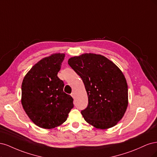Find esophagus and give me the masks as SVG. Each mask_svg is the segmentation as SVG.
<instances>
[{
  "instance_id": "obj_1",
  "label": "esophagus",
  "mask_w": 157,
  "mask_h": 157,
  "mask_svg": "<svg viewBox=\"0 0 157 157\" xmlns=\"http://www.w3.org/2000/svg\"><path fill=\"white\" fill-rule=\"evenodd\" d=\"M71 96H72V97L73 98H74V96H75V94H74V93H72V94H71Z\"/></svg>"
}]
</instances>
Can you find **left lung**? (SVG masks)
<instances>
[{"label":"left lung","mask_w":157,"mask_h":157,"mask_svg":"<svg viewBox=\"0 0 157 157\" xmlns=\"http://www.w3.org/2000/svg\"><path fill=\"white\" fill-rule=\"evenodd\" d=\"M68 64L82 79L88 105L82 113L95 128L117 124L128 106V85L121 70L101 55L85 53L68 59Z\"/></svg>","instance_id":"obj_1"}]
</instances>
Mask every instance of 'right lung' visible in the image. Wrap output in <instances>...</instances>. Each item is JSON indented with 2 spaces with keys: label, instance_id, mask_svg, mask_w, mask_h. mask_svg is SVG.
I'll list each match as a JSON object with an SVG mask.
<instances>
[{
  "label": "right lung",
  "instance_id": "add662e5",
  "mask_svg": "<svg viewBox=\"0 0 157 157\" xmlns=\"http://www.w3.org/2000/svg\"><path fill=\"white\" fill-rule=\"evenodd\" d=\"M64 55L55 53L40 60L23 80V108L40 128L51 129L62 124L74 107L72 97L63 91L64 82L57 76Z\"/></svg>",
  "mask_w": 157,
  "mask_h": 157
}]
</instances>
